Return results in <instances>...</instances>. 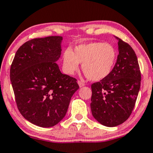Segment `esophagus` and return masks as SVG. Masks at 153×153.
<instances>
[{
  "mask_svg": "<svg viewBox=\"0 0 153 153\" xmlns=\"http://www.w3.org/2000/svg\"><path fill=\"white\" fill-rule=\"evenodd\" d=\"M78 85H79V87H80V88H82V87H83V86H85V83H83L82 82H81V81H78Z\"/></svg>",
  "mask_w": 153,
  "mask_h": 153,
  "instance_id": "esophagus-1",
  "label": "esophagus"
}]
</instances>
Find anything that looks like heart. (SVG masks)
Here are the masks:
<instances>
[{
	"instance_id": "b5f03b06",
	"label": "heart",
	"mask_w": 153,
	"mask_h": 153,
	"mask_svg": "<svg viewBox=\"0 0 153 153\" xmlns=\"http://www.w3.org/2000/svg\"><path fill=\"white\" fill-rule=\"evenodd\" d=\"M117 53L111 44L90 42L79 44L73 51L67 49L62 56L63 70L73 75L82 63V72L92 81H100L111 74L117 61Z\"/></svg>"
}]
</instances>
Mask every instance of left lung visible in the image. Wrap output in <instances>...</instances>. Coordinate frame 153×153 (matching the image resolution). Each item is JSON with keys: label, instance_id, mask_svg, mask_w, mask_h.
Here are the masks:
<instances>
[{"label": "left lung", "instance_id": "8db88e82", "mask_svg": "<svg viewBox=\"0 0 153 153\" xmlns=\"http://www.w3.org/2000/svg\"><path fill=\"white\" fill-rule=\"evenodd\" d=\"M115 38L118 40L119 55L112 72L107 78L91 85L92 116L107 127L117 126L128 119L136 104L141 80L135 51L128 44Z\"/></svg>", "mask_w": 153, "mask_h": 153}]
</instances>
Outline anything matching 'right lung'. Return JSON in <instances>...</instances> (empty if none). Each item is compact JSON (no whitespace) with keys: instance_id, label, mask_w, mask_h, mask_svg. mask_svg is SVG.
Returning <instances> with one entry per match:
<instances>
[{"instance_id":"obj_1","label":"right lung","mask_w":153,"mask_h":153,"mask_svg":"<svg viewBox=\"0 0 153 153\" xmlns=\"http://www.w3.org/2000/svg\"><path fill=\"white\" fill-rule=\"evenodd\" d=\"M63 37L36 38L19 48L10 67L17 108L25 119L44 128L56 125L66 114L77 80L63 74L56 61Z\"/></svg>"}]
</instances>
